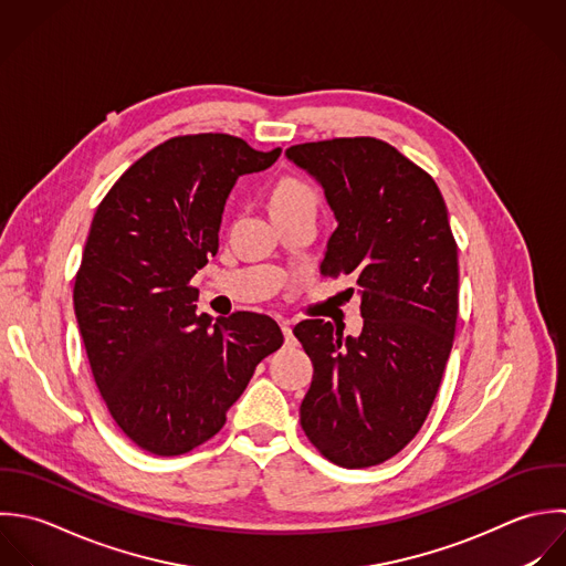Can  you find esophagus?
Wrapping results in <instances>:
<instances>
[{
  "instance_id": "1",
  "label": "esophagus",
  "mask_w": 566,
  "mask_h": 566,
  "mask_svg": "<svg viewBox=\"0 0 566 566\" xmlns=\"http://www.w3.org/2000/svg\"><path fill=\"white\" fill-rule=\"evenodd\" d=\"M280 326H282V333H284V337H286V344H293V328H291V322H280Z\"/></svg>"
}]
</instances>
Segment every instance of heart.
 Here are the masks:
<instances>
[{"mask_svg":"<svg viewBox=\"0 0 566 566\" xmlns=\"http://www.w3.org/2000/svg\"><path fill=\"white\" fill-rule=\"evenodd\" d=\"M300 205H317V191L302 178L286 176L282 178L271 193V211L300 207Z\"/></svg>","mask_w":566,"mask_h":566,"instance_id":"heart-1","label":"heart"}]
</instances>
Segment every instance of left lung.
Instances as JSON below:
<instances>
[{
    "mask_svg": "<svg viewBox=\"0 0 566 566\" xmlns=\"http://www.w3.org/2000/svg\"><path fill=\"white\" fill-rule=\"evenodd\" d=\"M286 156L324 187L339 224L319 271L359 286L364 317L359 337L324 319L293 328L313 361L300 423L331 463L373 468L426 423L454 344L459 249L448 207L434 178L381 138L300 143Z\"/></svg>",
    "mask_w": 566,
    "mask_h": 566,
    "instance_id": "8db88e82",
    "label": "left lung"
}]
</instances>
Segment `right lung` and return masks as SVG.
Segmentation results:
<instances>
[{
    "instance_id": "1",
    "label": "right lung",
    "mask_w": 566,
    "mask_h": 566,
    "mask_svg": "<svg viewBox=\"0 0 566 566\" xmlns=\"http://www.w3.org/2000/svg\"><path fill=\"white\" fill-rule=\"evenodd\" d=\"M280 154L231 134L174 136L132 163L96 207L74 313L107 412L149 454L180 457L216 437L255 366L284 342L269 315H196L191 286L218 253L238 176Z\"/></svg>"
}]
</instances>
